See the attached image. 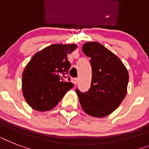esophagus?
<instances>
[{
    "instance_id": "1",
    "label": "esophagus",
    "mask_w": 149,
    "mask_h": 149,
    "mask_svg": "<svg viewBox=\"0 0 149 149\" xmlns=\"http://www.w3.org/2000/svg\"><path fill=\"white\" fill-rule=\"evenodd\" d=\"M71 81H72L74 84H77V83H78V79H77V78H72Z\"/></svg>"
}]
</instances>
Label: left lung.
Returning a JSON list of instances; mask_svg holds the SVG:
<instances>
[{
	"label": "left lung",
	"mask_w": 149,
	"mask_h": 149,
	"mask_svg": "<svg viewBox=\"0 0 149 149\" xmlns=\"http://www.w3.org/2000/svg\"><path fill=\"white\" fill-rule=\"evenodd\" d=\"M83 52L91 58L92 80L85 93L76 90L86 113L102 118L118 108L127 93L128 72L118 56L99 42H86Z\"/></svg>",
	"instance_id": "8db88e82"
}]
</instances>
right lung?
Returning <instances> with one entry per match:
<instances>
[{
    "instance_id": "1",
    "label": "right lung",
    "mask_w": 149,
    "mask_h": 149,
    "mask_svg": "<svg viewBox=\"0 0 149 149\" xmlns=\"http://www.w3.org/2000/svg\"><path fill=\"white\" fill-rule=\"evenodd\" d=\"M74 44H55L32 56L22 74V91L27 103L35 110L45 111L56 107L73 84L65 82L71 64L67 55Z\"/></svg>"
}]
</instances>
